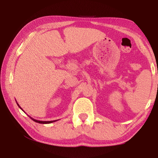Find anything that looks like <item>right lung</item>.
Masks as SVG:
<instances>
[{"label": "right lung", "instance_id": "1", "mask_svg": "<svg viewBox=\"0 0 158 158\" xmlns=\"http://www.w3.org/2000/svg\"><path fill=\"white\" fill-rule=\"evenodd\" d=\"M16 104H17V105L19 106V107L22 110H23V108L20 106L19 105V104L18 103H17V102H16ZM24 111V110H23ZM30 117V116H29ZM30 118L33 120L34 122H37V123H39V124H50V123H52V122H56V120H53V121H39V120H36V119H34V118H32V117H30Z\"/></svg>", "mask_w": 158, "mask_h": 158}]
</instances>
